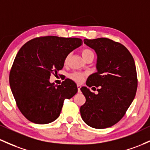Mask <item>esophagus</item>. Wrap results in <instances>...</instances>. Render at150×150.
<instances>
[{"instance_id": "obj_1", "label": "esophagus", "mask_w": 150, "mask_h": 150, "mask_svg": "<svg viewBox=\"0 0 150 150\" xmlns=\"http://www.w3.org/2000/svg\"><path fill=\"white\" fill-rule=\"evenodd\" d=\"M77 87H78V93H80V88H81V85H77Z\"/></svg>"}]
</instances>
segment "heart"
<instances>
[{
    "mask_svg": "<svg viewBox=\"0 0 150 150\" xmlns=\"http://www.w3.org/2000/svg\"><path fill=\"white\" fill-rule=\"evenodd\" d=\"M81 55L84 60H86V59L89 58V57H94V52L90 50V49L88 48L83 49L81 51ZM70 54L65 57V63H67L69 58H70ZM84 76H85V74L80 73V72H75V73H72V75H70V78L72 79L73 80H75V81L78 82V83H80V82H81L82 80H83Z\"/></svg>",
    "mask_w": 150,
    "mask_h": 150,
    "instance_id": "heart-1",
    "label": "heart"
}]
</instances>
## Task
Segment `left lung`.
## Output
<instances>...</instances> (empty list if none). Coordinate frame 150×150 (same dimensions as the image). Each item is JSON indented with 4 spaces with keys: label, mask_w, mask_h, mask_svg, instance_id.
I'll list each match as a JSON object with an SVG mask.
<instances>
[{
    "label": "left lung",
    "mask_w": 150,
    "mask_h": 150,
    "mask_svg": "<svg viewBox=\"0 0 150 150\" xmlns=\"http://www.w3.org/2000/svg\"><path fill=\"white\" fill-rule=\"evenodd\" d=\"M84 43L97 54L98 71L88 77L86 85L98 88V93H92L87 87L80 88L86 98L80 107V115L88 125L104 129L120 120L135 97V63L124 45L110 39H84Z\"/></svg>",
    "instance_id": "obj_1"
}]
</instances>
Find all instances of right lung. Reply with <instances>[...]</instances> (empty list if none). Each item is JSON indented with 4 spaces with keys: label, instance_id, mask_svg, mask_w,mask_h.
Returning a JSON list of instances; mask_svg holds the SVG:
<instances>
[{
    "label": "right lung",
    "instance_id": "1",
    "mask_svg": "<svg viewBox=\"0 0 150 150\" xmlns=\"http://www.w3.org/2000/svg\"><path fill=\"white\" fill-rule=\"evenodd\" d=\"M83 44L76 38L45 36L24 44L16 55L9 76L18 108L32 122L48 124L60 116L65 99H70L78 87L70 79L60 85L50 82L51 72L64 66L65 57Z\"/></svg>",
    "mask_w": 150,
    "mask_h": 150
}]
</instances>
